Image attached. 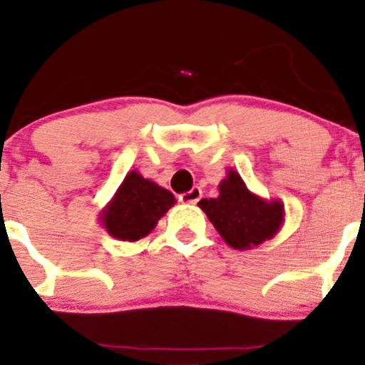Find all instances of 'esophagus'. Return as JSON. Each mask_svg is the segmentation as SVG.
Here are the masks:
<instances>
[{
	"label": "esophagus",
	"instance_id": "esophagus-1",
	"mask_svg": "<svg viewBox=\"0 0 365 365\" xmlns=\"http://www.w3.org/2000/svg\"><path fill=\"white\" fill-rule=\"evenodd\" d=\"M201 196H203V192H201L200 187H194V189L189 190V192H183L182 196H180V201L187 205H196L197 201L201 200Z\"/></svg>",
	"mask_w": 365,
	"mask_h": 365
}]
</instances>
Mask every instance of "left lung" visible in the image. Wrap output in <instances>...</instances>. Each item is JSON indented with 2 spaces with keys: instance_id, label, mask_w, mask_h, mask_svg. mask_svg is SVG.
I'll list each match as a JSON object with an SVG mask.
<instances>
[{
  "instance_id": "left-lung-1",
  "label": "left lung",
  "mask_w": 365,
  "mask_h": 365,
  "mask_svg": "<svg viewBox=\"0 0 365 365\" xmlns=\"http://www.w3.org/2000/svg\"><path fill=\"white\" fill-rule=\"evenodd\" d=\"M219 190V197L201 200L197 205L230 247L251 249L277 233L284 220V208L279 201L267 203L254 196L235 171L220 182Z\"/></svg>"
}]
</instances>
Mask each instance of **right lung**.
Instances as JSON below:
<instances>
[{
    "label": "right lung",
    "instance_id": "add662e5",
    "mask_svg": "<svg viewBox=\"0 0 365 365\" xmlns=\"http://www.w3.org/2000/svg\"><path fill=\"white\" fill-rule=\"evenodd\" d=\"M173 205L175 196L168 189L132 171L108 205L102 222L118 240L135 242L146 237Z\"/></svg>",
    "mask_w": 365,
    "mask_h": 365
}]
</instances>
